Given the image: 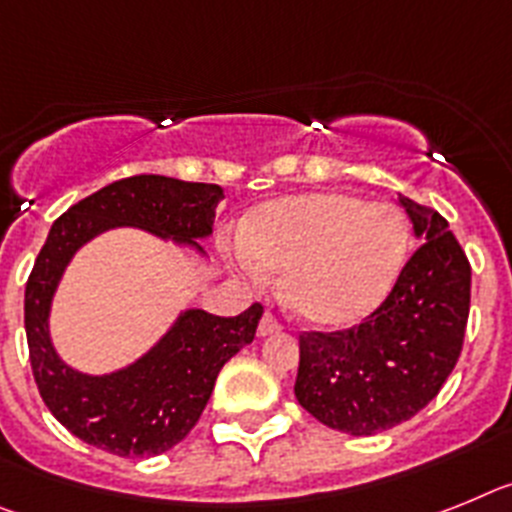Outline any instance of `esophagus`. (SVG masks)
Masks as SVG:
<instances>
[{
    "mask_svg": "<svg viewBox=\"0 0 512 512\" xmlns=\"http://www.w3.org/2000/svg\"><path fill=\"white\" fill-rule=\"evenodd\" d=\"M278 330H283L281 319L275 317L273 311H265L260 319V324H257V335L265 337V335H273V332H278Z\"/></svg>",
    "mask_w": 512,
    "mask_h": 512,
    "instance_id": "esophagus-1",
    "label": "esophagus"
}]
</instances>
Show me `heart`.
<instances>
[{"instance_id": "b5f03b06", "label": "heart", "mask_w": 512, "mask_h": 512, "mask_svg": "<svg viewBox=\"0 0 512 512\" xmlns=\"http://www.w3.org/2000/svg\"><path fill=\"white\" fill-rule=\"evenodd\" d=\"M242 239L237 265L250 281L286 273V301L299 317L345 327L386 299L407 260L410 224L391 203L304 193L257 208Z\"/></svg>"}]
</instances>
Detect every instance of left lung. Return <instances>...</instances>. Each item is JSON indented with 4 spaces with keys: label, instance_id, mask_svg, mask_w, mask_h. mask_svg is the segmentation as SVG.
Instances as JSON below:
<instances>
[{
    "label": "left lung",
    "instance_id": "left-lung-1",
    "mask_svg": "<svg viewBox=\"0 0 512 512\" xmlns=\"http://www.w3.org/2000/svg\"><path fill=\"white\" fill-rule=\"evenodd\" d=\"M422 244L361 324L301 332L296 399L327 428L376 435L428 407L464 348L471 265L448 221L399 198Z\"/></svg>",
    "mask_w": 512,
    "mask_h": 512
}]
</instances>
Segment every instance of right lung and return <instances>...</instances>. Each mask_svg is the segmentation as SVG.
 Masks as SVG:
<instances>
[{
  "label": "right lung",
  "instance_id": "add662e5",
  "mask_svg": "<svg viewBox=\"0 0 512 512\" xmlns=\"http://www.w3.org/2000/svg\"><path fill=\"white\" fill-rule=\"evenodd\" d=\"M221 198L224 190L208 182L136 175L110 182L53 221L25 283V332L43 402L79 441L126 459L177 446L195 428L224 363L255 340L262 304L255 301L239 317L185 311L141 361L110 376H84L61 363L48 337L51 296L66 262L113 226H141L195 244L211 234Z\"/></svg>",
  "mask_w": 512,
  "mask_h": 512
}]
</instances>
